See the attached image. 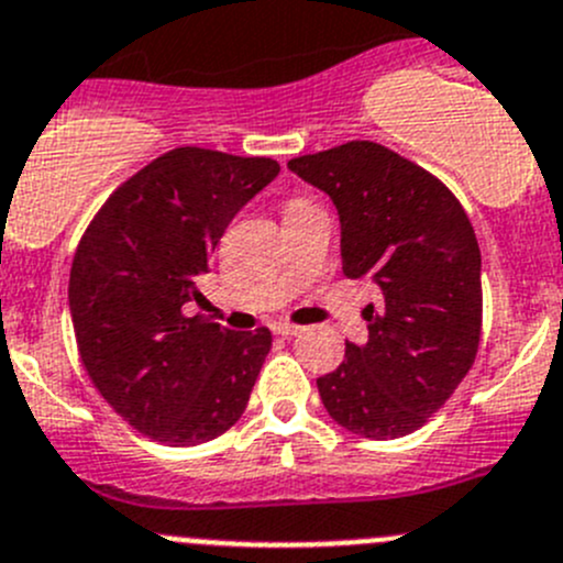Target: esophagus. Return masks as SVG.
Segmentation results:
<instances>
[{
  "mask_svg": "<svg viewBox=\"0 0 563 563\" xmlns=\"http://www.w3.org/2000/svg\"><path fill=\"white\" fill-rule=\"evenodd\" d=\"M275 333H280V335H299V333H302V328H299V324H291V322H277L275 324Z\"/></svg>",
  "mask_w": 563,
  "mask_h": 563,
  "instance_id": "obj_1",
  "label": "esophagus"
}]
</instances>
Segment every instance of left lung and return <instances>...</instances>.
I'll return each instance as SVG.
<instances>
[{
	"label": "left lung",
	"mask_w": 563,
	"mask_h": 563,
	"mask_svg": "<svg viewBox=\"0 0 563 563\" xmlns=\"http://www.w3.org/2000/svg\"><path fill=\"white\" fill-rule=\"evenodd\" d=\"M328 194L341 222V269L369 277V341H346L339 369L317 380L341 428L400 439L422 428L472 369L481 344V250L466 210L408 157L350 141L288 161Z\"/></svg>",
	"instance_id": "left-lung-1"
}]
</instances>
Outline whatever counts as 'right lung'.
I'll return each mask as SVG.
<instances>
[{
    "mask_svg": "<svg viewBox=\"0 0 563 563\" xmlns=\"http://www.w3.org/2000/svg\"><path fill=\"white\" fill-rule=\"evenodd\" d=\"M280 172L272 157L177 146L115 188L75 252L68 308L88 377L139 433L194 448L233 428L272 350L183 308L233 217Z\"/></svg>",
    "mask_w": 563,
    "mask_h": 563,
    "instance_id": "obj_1",
    "label": "right lung"
}]
</instances>
